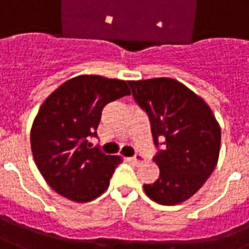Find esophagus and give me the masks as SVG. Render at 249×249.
I'll use <instances>...</instances> for the list:
<instances>
[{"instance_id":"1","label":"esophagus","mask_w":249,"mask_h":249,"mask_svg":"<svg viewBox=\"0 0 249 249\" xmlns=\"http://www.w3.org/2000/svg\"><path fill=\"white\" fill-rule=\"evenodd\" d=\"M129 160L132 161L133 164H140V163L142 161V155H136L135 158H130Z\"/></svg>"}]
</instances>
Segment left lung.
Masks as SVG:
<instances>
[{"mask_svg": "<svg viewBox=\"0 0 249 249\" xmlns=\"http://www.w3.org/2000/svg\"><path fill=\"white\" fill-rule=\"evenodd\" d=\"M136 102L148 113L155 144L164 147L154 158L160 170L144 191L160 205H178L193 197L218 161L221 128L202 97L173 78L128 81Z\"/></svg>", "mask_w": 249, "mask_h": 249, "instance_id": "1", "label": "left lung"}]
</instances>
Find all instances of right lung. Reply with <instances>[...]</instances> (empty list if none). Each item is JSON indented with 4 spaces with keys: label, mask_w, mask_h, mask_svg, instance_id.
Returning <instances> with one entry per match:
<instances>
[{
    "label": "right lung",
    "mask_w": 249,
    "mask_h": 249,
    "mask_svg": "<svg viewBox=\"0 0 249 249\" xmlns=\"http://www.w3.org/2000/svg\"><path fill=\"white\" fill-rule=\"evenodd\" d=\"M125 81L78 75L62 83L40 107L31 129V149L52 190L74 202H89L109 187L121 156L90 148L104 107L129 95Z\"/></svg>",
    "instance_id": "1"
}]
</instances>
